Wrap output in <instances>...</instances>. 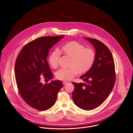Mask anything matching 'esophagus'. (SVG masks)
Listing matches in <instances>:
<instances>
[{
    "mask_svg": "<svg viewBox=\"0 0 133 133\" xmlns=\"http://www.w3.org/2000/svg\"><path fill=\"white\" fill-rule=\"evenodd\" d=\"M68 83V82H66V81H63V84L64 85H65L67 84Z\"/></svg>",
    "mask_w": 133,
    "mask_h": 133,
    "instance_id": "34e87169",
    "label": "esophagus"
}]
</instances>
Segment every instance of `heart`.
I'll return each mask as SVG.
<instances>
[{"label": "heart", "mask_w": 133, "mask_h": 133, "mask_svg": "<svg viewBox=\"0 0 133 133\" xmlns=\"http://www.w3.org/2000/svg\"><path fill=\"white\" fill-rule=\"evenodd\" d=\"M59 51L64 55L72 57L70 68L61 69L56 73V78L60 80L70 81L79 72L84 74L87 72L92 66L95 60V51L90 48H85V46L75 41L66 43L61 47ZM60 53L58 51L53 52L49 58L50 66L56 69L58 66Z\"/></svg>", "instance_id": "1"}]
</instances>
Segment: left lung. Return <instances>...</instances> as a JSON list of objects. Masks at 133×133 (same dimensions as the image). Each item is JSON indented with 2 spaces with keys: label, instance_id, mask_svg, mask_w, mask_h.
Listing matches in <instances>:
<instances>
[{
  "label": "left lung",
  "instance_id": "1",
  "mask_svg": "<svg viewBox=\"0 0 133 133\" xmlns=\"http://www.w3.org/2000/svg\"><path fill=\"white\" fill-rule=\"evenodd\" d=\"M96 49V57L91 68L80 78L85 83L72 82V98L75 105L91 110L102 104L109 96L116 80L115 64L109 48L97 39L85 37Z\"/></svg>",
  "mask_w": 133,
  "mask_h": 133
}]
</instances>
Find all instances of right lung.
<instances>
[{"label": "right lung", "instance_id": "add662e5", "mask_svg": "<svg viewBox=\"0 0 133 133\" xmlns=\"http://www.w3.org/2000/svg\"><path fill=\"white\" fill-rule=\"evenodd\" d=\"M63 36L38 37L25 45L17 58L15 76L17 88L25 102L34 109L45 111L51 108L63 86L59 80L45 84L41 82V75L45 80L52 79L47 58L50 49Z\"/></svg>", "mask_w": 133, "mask_h": 133}]
</instances>
